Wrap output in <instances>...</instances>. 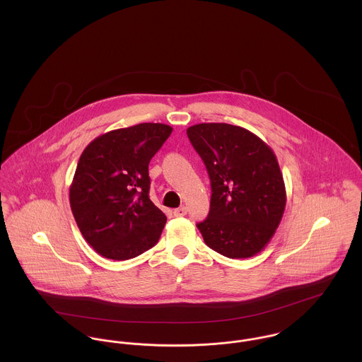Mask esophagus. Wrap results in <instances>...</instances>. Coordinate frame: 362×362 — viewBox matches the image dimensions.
I'll return each instance as SVG.
<instances>
[{
    "label": "esophagus",
    "mask_w": 362,
    "mask_h": 362,
    "mask_svg": "<svg viewBox=\"0 0 362 362\" xmlns=\"http://www.w3.org/2000/svg\"><path fill=\"white\" fill-rule=\"evenodd\" d=\"M174 216L175 217H182V216H185L187 214V207L185 206H181L178 207V209H174Z\"/></svg>",
    "instance_id": "34e87169"
}]
</instances>
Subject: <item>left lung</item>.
Here are the masks:
<instances>
[{
	"label": "left lung",
	"instance_id": "obj_1",
	"mask_svg": "<svg viewBox=\"0 0 362 362\" xmlns=\"http://www.w3.org/2000/svg\"><path fill=\"white\" fill-rule=\"evenodd\" d=\"M187 135L210 178V210L197 224L205 244L227 258L257 255L274 235L286 209L276 155L237 125L204 122L189 127Z\"/></svg>",
	"mask_w": 362,
	"mask_h": 362
}]
</instances>
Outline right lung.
<instances>
[{"instance_id":"right-lung-1","label":"right lung","mask_w":362,"mask_h":362,"mask_svg":"<svg viewBox=\"0 0 362 362\" xmlns=\"http://www.w3.org/2000/svg\"><path fill=\"white\" fill-rule=\"evenodd\" d=\"M171 132L144 122L105 132L82 152L69 204L83 238L104 258H135L157 244L167 217L149 198V163Z\"/></svg>"}]
</instances>
